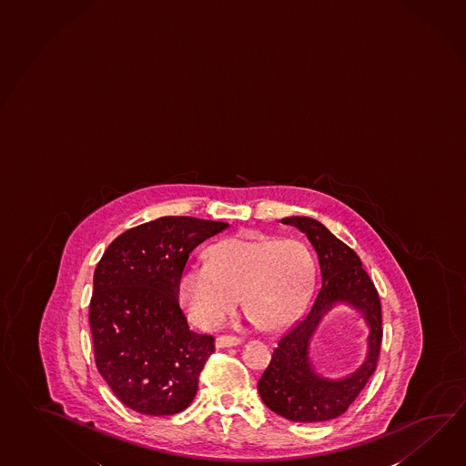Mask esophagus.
I'll return each mask as SVG.
<instances>
[{
	"instance_id": "obj_1",
	"label": "esophagus",
	"mask_w": 466,
	"mask_h": 466,
	"mask_svg": "<svg viewBox=\"0 0 466 466\" xmlns=\"http://www.w3.org/2000/svg\"><path fill=\"white\" fill-rule=\"evenodd\" d=\"M242 343V339H238L236 335H218L216 339V347L218 349H226V347H238Z\"/></svg>"
}]
</instances>
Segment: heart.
<instances>
[{
	"instance_id": "obj_1",
	"label": "heart",
	"mask_w": 466,
	"mask_h": 466,
	"mask_svg": "<svg viewBox=\"0 0 466 466\" xmlns=\"http://www.w3.org/2000/svg\"><path fill=\"white\" fill-rule=\"evenodd\" d=\"M314 277V258L302 242L238 234L210 246L208 264L184 270L179 297L200 327L220 325L242 297L257 325L276 330L302 310Z\"/></svg>"
}]
</instances>
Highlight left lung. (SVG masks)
Instances as JSON below:
<instances>
[{
    "label": "left lung",
    "instance_id": "8db88e82",
    "mask_svg": "<svg viewBox=\"0 0 466 466\" xmlns=\"http://www.w3.org/2000/svg\"><path fill=\"white\" fill-rule=\"evenodd\" d=\"M280 222L300 228L310 240L319 257L322 285L304 319L280 337L257 389L267 407L280 417L299 423L329 421L349 410L377 370L383 337L380 297L361 267L360 257L319 220L287 218ZM337 301L359 308L371 325V335L361 369L347 380L330 381L314 373L308 347L319 319Z\"/></svg>",
    "mask_w": 466,
    "mask_h": 466
}]
</instances>
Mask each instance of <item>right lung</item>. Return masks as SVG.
I'll return each mask as SVG.
<instances>
[{"instance_id": "obj_1", "label": "right lung", "mask_w": 466, "mask_h": 466, "mask_svg": "<svg viewBox=\"0 0 466 466\" xmlns=\"http://www.w3.org/2000/svg\"><path fill=\"white\" fill-rule=\"evenodd\" d=\"M228 222L167 216L129 228L97 262L89 302L97 371L127 409L166 417L187 409L214 353L179 305L189 254Z\"/></svg>"}]
</instances>
